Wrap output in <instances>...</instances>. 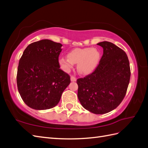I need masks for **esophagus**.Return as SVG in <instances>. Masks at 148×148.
Instances as JSON below:
<instances>
[{"label": "esophagus", "mask_w": 148, "mask_h": 148, "mask_svg": "<svg viewBox=\"0 0 148 148\" xmlns=\"http://www.w3.org/2000/svg\"><path fill=\"white\" fill-rule=\"evenodd\" d=\"M70 79H71V82H76V81H77V78H76L75 77H73V76H71Z\"/></svg>", "instance_id": "34e87169"}]
</instances>
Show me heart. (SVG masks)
Here are the masks:
<instances>
[{
	"label": "heart",
	"instance_id": "obj_1",
	"mask_svg": "<svg viewBox=\"0 0 148 148\" xmlns=\"http://www.w3.org/2000/svg\"><path fill=\"white\" fill-rule=\"evenodd\" d=\"M101 55L100 51L96 48H76L68 53V57H61L59 64L62 69L69 71L73 64H77V69L82 75H89L92 73L99 64Z\"/></svg>",
	"mask_w": 148,
	"mask_h": 148
}]
</instances>
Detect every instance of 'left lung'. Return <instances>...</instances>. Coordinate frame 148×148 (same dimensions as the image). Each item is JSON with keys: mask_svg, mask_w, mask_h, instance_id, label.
<instances>
[{"mask_svg": "<svg viewBox=\"0 0 148 148\" xmlns=\"http://www.w3.org/2000/svg\"><path fill=\"white\" fill-rule=\"evenodd\" d=\"M97 44L103 48V55L94 72L77 79L78 97L85 109L104 114L123 101L131 72L127 55L122 49L107 41Z\"/></svg>", "mask_w": 148, "mask_h": 148, "instance_id": "8db88e82", "label": "left lung"}]
</instances>
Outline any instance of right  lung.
Returning <instances> with one entry per match:
<instances>
[{"instance_id": "1", "label": "right lung", "mask_w": 148, "mask_h": 148, "mask_svg": "<svg viewBox=\"0 0 148 148\" xmlns=\"http://www.w3.org/2000/svg\"><path fill=\"white\" fill-rule=\"evenodd\" d=\"M62 45L42 39L25 49L18 66V90L25 104L35 110L53 108L70 83V76L60 69Z\"/></svg>"}]
</instances>
